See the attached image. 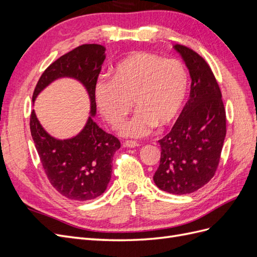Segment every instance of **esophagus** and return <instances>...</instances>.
Returning <instances> with one entry per match:
<instances>
[{
  "label": "esophagus",
  "instance_id": "esophagus-1",
  "mask_svg": "<svg viewBox=\"0 0 257 257\" xmlns=\"http://www.w3.org/2000/svg\"><path fill=\"white\" fill-rule=\"evenodd\" d=\"M124 146L127 147V148H136L139 146V144L135 141H125L124 142Z\"/></svg>",
  "mask_w": 257,
  "mask_h": 257
}]
</instances>
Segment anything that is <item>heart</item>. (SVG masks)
Returning <instances> with one entry per match:
<instances>
[{"mask_svg": "<svg viewBox=\"0 0 257 257\" xmlns=\"http://www.w3.org/2000/svg\"><path fill=\"white\" fill-rule=\"evenodd\" d=\"M112 79L99 78L93 89L100 113L118 126L131 108L134 115L120 127L128 137H144L155 126L170 125L180 113L189 89V75L181 61L152 52L128 54L112 68Z\"/></svg>", "mask_w": 257, "mask_h": 257, "instance_id": "obj_1", "label": "heart"}]
</instances>
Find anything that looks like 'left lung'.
<instances>
[{"label":"left lung","instance_id":"8db88e82","mask_svg":"<svg viewBox=\"0 0 257 257\" xmlns=\"http://www.w3.org/2000/svg\"><path fill=\"white\" fill-rule=\"evenodd\" d=\"M192 78L189 100L169 133L160 139V166L153 176L159 189L176 195L197 191L214 176L226 136L222 93L205 59L176 44Z\"/></svg>","mask_w":257,"mask_h":257}]
</instances>
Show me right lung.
<instances>
[{"mask_svg": "<svg viewBox=\"0 0 257 257\" xmlns=\"http://www.w3.org/2000/svg\"><path fill=\"white\" fill-rule=\"evenodd\" d=\"M106 48L84 44L60 57L45 69L33 92V102L43 89L61 77H72L87 89L91 115L80 133L59 141L51 137L38 122L34 110L30 115L31 135L49 182L61 195L72 200H90L102 195L111 178L114 152L121 147L115 136L106 133L93 120L96 103L93 94Z\"/></svg>", "mask_w": 257, "mask_h": 257, "instance_id": "add662e5", "label": "right lung"}]
</instances>
